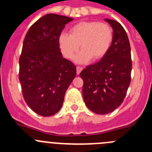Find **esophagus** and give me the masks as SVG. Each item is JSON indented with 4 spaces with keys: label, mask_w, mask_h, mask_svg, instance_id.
Instances as JSON below:
<instances>
[{
    "label": "esophagus",
    "mask_w": 152,
    "mask_h": 152,
    "mask_svg": "<svg viewBox=\"0 0 152 152\" xmlns=\"http://www.w3.org/2000/svg\"><path fill=\"white\" fill-rule=\"evenodd\" d=\"M82 70H83V68H82V67L77 66V75H79Z\"/></svg>",
    "instance_id": "1"
}]
</instances>
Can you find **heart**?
Segmentation results:
<instances>
[{"instance_id":"b5f03b06","label":"heart","mask_w":152,"mask_h":152,"mask_svg":"<svg viewBox=\"0 0 152 152\" xmlns=\"http://www.w3.org/2000/svg\"><path fill=\"white\" fill-rule=\"evenodd\" d=\"M70 34L62 33L59 37V47L64 57H75L77 63H86L93 58L102 59L109 50L113 41V31L108 25L97 21L80 22L70 28Z\"/></svg>"}]
</instances>
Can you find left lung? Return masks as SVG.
Segmentation results:
<instances>
[{"label":"left lung","instance_id":"left-lung-1","mask_svg":"<svg viewBox=\"0 0 152 152\" xmlns=\"http://www.w3.org/2000/svg\"><path fill=\"white\" fill-rule=\"evenodd\" d=\"M105 21L113 29L109 50L99 62L87 66L80 74L84 102L99 115L112 112L121 105L131 80V51L126 32L117 21Z\"/></svg>","mask_w":152,"mask_h":152}]
</instances>
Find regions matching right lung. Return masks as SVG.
<instances>
[{"instance_id": "right-lung-1", "label": "right lung", "mask_w": 152, "mask_h": 152, "mask_svg": "<svg viewBox=\"0 0 152 152\" xmlns=\"http://www.w3.org/2000/svg\"><path fill=\"white\" fill-rule=\"evenodd\" d=\"M72 18L49 13L36 21L25 37L19 79L25 101L37 115L52 116L61 109L76 66L62 57L59 37Z\"/></svg>"}]
</instances>
